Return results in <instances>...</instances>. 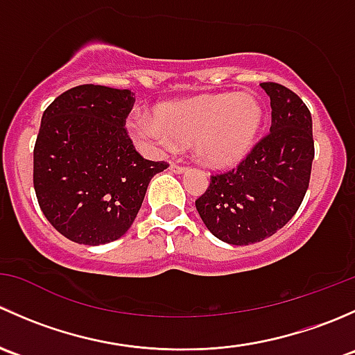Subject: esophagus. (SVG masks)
Masks as SVG:
<instances>
[{"label":"esophagus","mask_w":355,"mask_h":355,"mask_svg":"<svg viewBox=\"0 0 355 355\" xmlns=\"http://www.w3.org/2000/svg\"><path fill=\"white\" fill-rule=\"evenodd\" d=\"M170 170L173 171V173H185V171H187V168L185 166H180V164H177V163H170Z\"/></svg>","instance_id":"34e87169"}]
</instances>
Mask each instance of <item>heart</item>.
I'll list each match as a JSON object with an SVG mask.
<instances>
[{
	"label": "heart",
	"mask_w": 355,
	"mask_h": 355,
	"mask_svg": "<svg viewBox=\"0 0 355 355\" xmlns=\"http://www.w3.org/2000/svg\"><path fill=\"white\" fill-rule=\"evenodd\" d=\"M263 116L259 99L250 92H220L163 103L155 113H134L127 127L135 142L153 155L178 141L192 142L200 163L228 168L249 155Z\"/></svg>",
	"instance_id": "obj_1"
}]
</instances>
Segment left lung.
Returning a JSON list of instances; mask_svg holds the SVG:
<instances>
[{
    "instance_id": "left-lung-1",
    "label": "left lung",
    "mask_w": 355,
    "mask_h": 355,
    "mask_svg": "<svg viewBox=\"0 0 355 355\" xmlns=\"http://www.w3.org/2000/svg\"><path fill=\"white\" fill-rule=\"evenodd\" d=\"M261 89L271 105L270 134L228 173L211 177L196 200L200 220L220 241L249 245L271 237L292 220L314 159L313 118L302 99L275 82Z\"/></svg>"
}]
</instances>
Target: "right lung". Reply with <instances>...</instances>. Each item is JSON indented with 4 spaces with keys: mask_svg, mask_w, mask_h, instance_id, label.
<instances>
[{
    "mask_svg": "<svg viewBox=\"0 0 355 355\" xmlns=\"http://www.w3.org/2000/svg\"><path fill=\"white\" fill-rule=\"evenodd\" d=\"M134 92L68 89L46 108L34 148V189L49 223L68 241L101 245L127 234L164 161L144 159L125 130Z\"/></svg>",
    "mask_w": 355,
    "mask_h": 355,
    "instance_id": "right-lung-1",
    "label": "right lung"
}]
</instances>
